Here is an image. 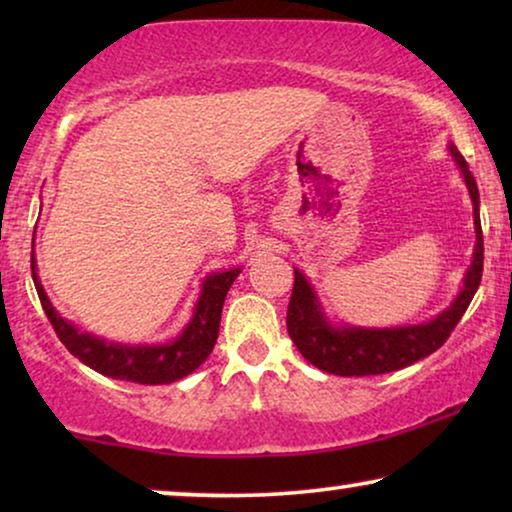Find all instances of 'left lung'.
<instances>
[{"label":"left lung","mask_w":512,"mask_h":512,"mask_svg":"<svg viewBox=\"0 0 512 512\" xmlns=\"http://www.w3.org/2000/svg\"><path fill=\"white\" fill-rule=\"evenodd\" d=\"M450 156L457 163L461 177L466 181L468 195L473 202V226H475V249L473 261L468 265L464 286L452 300L450 307L438 312L436 317L424 321V324L408 326H352V324H333L326 317L321 300L303 272H296L293 293L289 300V312H286V328L293 345L305 356L312 366L331 375L342 377H363V375H382L391 370L405 368L424 356L436 352L443 342L450 338L454 326L464 317L466 307L478 291L482 279V226H480V193L475 177L468 170L466 160L450 144Z\"/></svg>","instance_id":"8db88e82"}]
</instances>
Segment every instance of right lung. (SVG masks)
Listing matches in <instances>:
<instances>
[{
	"label": "right lung",
	"mask_w": 512,
	"mask_h": 512,
	"mask_svg": "<svg viewBox=\"0 0 512 512\" xmlns=\"http://www.w3.org/2000/svg\"><path fill=\"white\" fill-rule=\"evenodd\" d=\"M240 272L242 268H233L212 272V275L202 279L200 298L193 307V317L177 338L160 342V345H123V342L104 340L93 333L81 331L72 321L60 317V312L55 310L51 298L46 296L44 284L37 275V258H34L32 251L34 286H37L46 317L53 324L62 345L97 373L137 384H172L181 377L191 375L195 368L205 363L207 356L212 354L216 338H219L223 300H226L228 289Z\"/></svg>",
	"instance_id": "1"
}]
</instances>
